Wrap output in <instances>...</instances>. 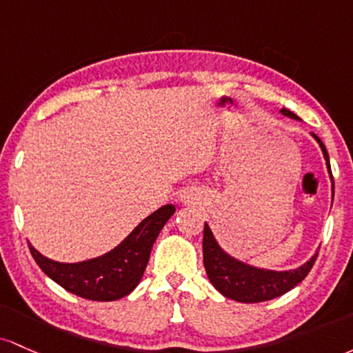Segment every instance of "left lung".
<instances>
[{"label": "left lung", "mask_w": 353, "mask_h": 353, "mask_svg": "<svg viewBox=\"0 0 353 353\" xmlns=\"http://www.w3.org/2000/svg\"><path fill=\"white\" fill-rule=\"evenodd\" d=\"M280 113L288 118H294V120H300L294 112L287 108L280 110ZM310 134L315 138L320 150H322L323 158H325L327 172L332 181V200H334V176H332L327 148L315 133ZM316 255H319V252H315L310 260H307L303 265L294 268V270L260 268L255 267V265L241 262V260L230 255L220 247L208 223H205L203 228V263L208 280L221 295L230 300H235V302L259 303L287 294L288 290L296 287L308 275V272L314 267Z\"/></svg>", "instance_id": "8db88e82"}]
</instances>
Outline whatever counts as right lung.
Segmentation results:
<instances>
[{"instance_id":"right-lung-1","label":"right lung","mask_w":353,"mask_h":353,"mask_svg":"<svg viewBox=\"0 0 353 353\" xmlns=\"http://www.w3.org/2000/svg\"><path fill=\"white\" fill-rule=\"evenodd\" d=\"M173 213V205H163L141 220L113 250L77 263L54 262L41 255L31 243L28 245L38 267L59 287L81 299L113 302L132 294L140 283L153 243Z\"/></svg>"}]
</instances>
